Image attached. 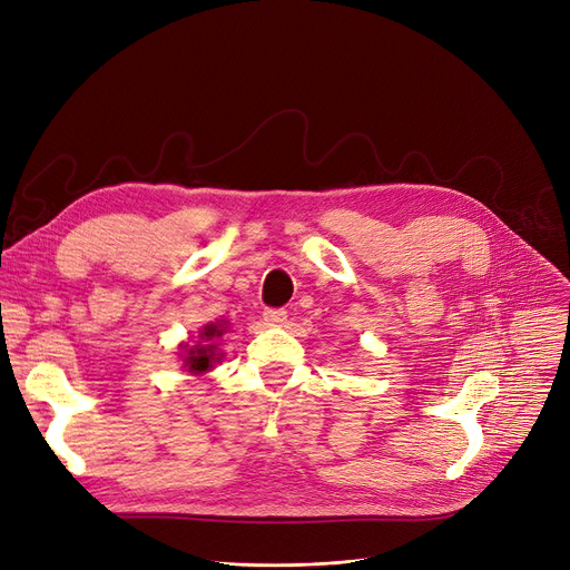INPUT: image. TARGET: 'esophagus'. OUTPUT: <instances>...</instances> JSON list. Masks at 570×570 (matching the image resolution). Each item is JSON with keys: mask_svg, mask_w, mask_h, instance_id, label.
I'll return each instance as SVG.
<instances>
[{"mask_svg": "<svg viewBox=\"0 0 570 570\" xmlns=\"http://www.w3.org/2000/svg\"><path fill=\"white\" fill-rule=\"evenodd\" d=\"M264 321H266L268 325H286L288 314L284 312V308H266V312H264Z\"/></svg>", "mask_w": 570, "mask_h": 570, "instance_id": "34e87169", "label": "esophagus"}]
</instances>
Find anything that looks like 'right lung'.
Here are the masks:
<instances>
[{
	"mask_svg": "<svg viewBox=\"0 0 570 570\" xmlns=\"http://www.w3.org/2000/svg\"><path fill=\"white\" fill-rule=\"evenodd\" d=\"M225 325H227L225 321L209 323L206 327H202L197 343H181V361H184V368L190 375H204L209 373L216 364H220L223 352L218 347L220 345L218 338L227 332Z\"/></svg>",
	"mask_w": 570,
	"mask_h": 570,
	"instance_id": "obj_1",
	"label": "right lung"
}]
</instances>
